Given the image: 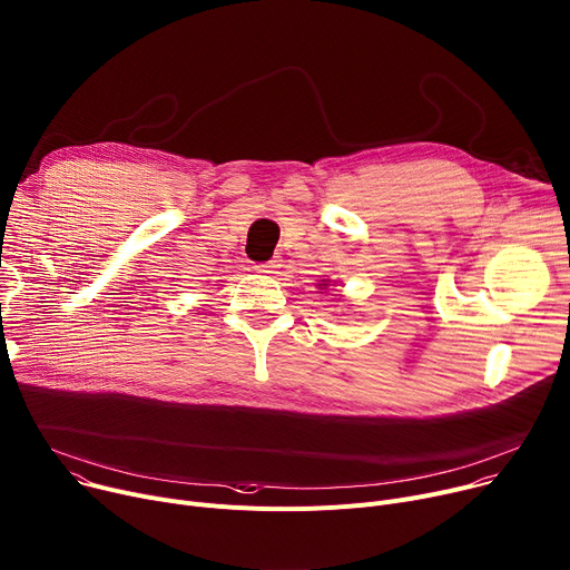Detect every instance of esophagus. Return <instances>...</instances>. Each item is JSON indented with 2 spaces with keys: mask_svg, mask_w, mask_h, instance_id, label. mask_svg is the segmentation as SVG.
<instances>
[{
  "mask_svg": "<svg viewBox=\"0 0 570 570\" xmlns=\"http://www.w3.org/2000/svg\"><path fill=\"white\" fill-rule=\"evenodd\" d=\"M278 267H281L278 259H272V262H262V265H257L255 269H257V274H276Z\"/></svg>",
  "mask_w": 570,
  "mask_h": 570,
  "instance_id": "esophagus-1",
  "label": "esophagus"
}]
</instances>
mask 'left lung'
I'll use <instances>...</instances> for the list:
<instances>
[{
  "instance_id": "left-lung-1",
  "label": "left lung",
  "mask_w": 570,
  "mask_h": 570,
  "mask_svg": "<svg viewBox=\"0 0 570 570\" xmlns=\"http://www.w3.org/2000/svg\"><path fill=\"white\" fill-rule=\"evenodd\" d=\"M326 285H328V283H324V287H326Z\"/></svg>"
}]
</instances>
